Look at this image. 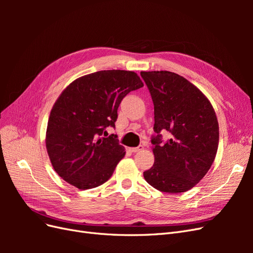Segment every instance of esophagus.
Masks as SVG:
<instances>
[{
	"mask_svg": "<svg viewBox=\"0 0 253 253\" xmlns=\"http://www.w3.org/2000/svg\"><path fill=\"white\" fill-rule=\"evenodd\" d=\"M143 149H144V147L140 144V145H138V147H136V148H129V151L133 152V153H137V152L142 151Z\"/></svg>",
	"mask_w": 253,
	"mask_h": 253,
	"instance_id": "obj_1",
	"label": "esophagus"
}]
</instances>
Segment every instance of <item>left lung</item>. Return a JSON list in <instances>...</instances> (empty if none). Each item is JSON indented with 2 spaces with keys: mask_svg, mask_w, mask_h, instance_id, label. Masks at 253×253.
Here are the masks:
<instances>
[{
  "mask_svg": "<svg viewBox=\"0 0 253 253\" xmlns=\"http://www.w3.org/2000/svg\"><path fill=\"white\" fill-rule=\"evenodd\" d=\"M154 103L152 138L155 162L143 172L149 185L162 192L192 189L211 168L218 148V121L209 99L181 76L168 72H141ZM171 138L163 144L160 132Z\"/></svg>",
  "mask_w": 253,
  "mask_h": 253,
  "instance_id": "left-lung-1",
  "label": "left lung"
}]
</instances>
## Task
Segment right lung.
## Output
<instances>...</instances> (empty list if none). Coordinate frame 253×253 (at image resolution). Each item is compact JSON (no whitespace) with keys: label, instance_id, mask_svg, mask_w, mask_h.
I'll return each instance as SVG.
<instances>
[{"label":"right lung","instance_id":"obj_1","mask_svg":"<svg viewBox=\"0 0 253 253\" xmlns=\"http://www.w3.org/2000/svg\"><path fill=\"white\" fill-rule=\"evenodd\" d=\"M143 86L131 71H100L73 81L50 111L46 129L47 154L61 178L80 190L109 180L126 150L116 135L117 110L129 91Z\"/></svg>","mask_w":253,"mask_h":253}]
</instances>
